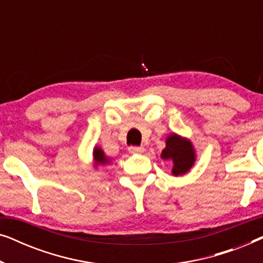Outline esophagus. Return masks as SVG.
<instances>
[{"instance_id": "34e87169", "label": "esophagus", "mask_w": 263, "mask_h": 263, "mask_svg": "<svg viewBox=\"0 0 263 263\" xmlns=\"http://www.w3.org/2000/svg\"><path fill=\"white\" fill-rule=\"evenodd\" d=\"M145 148L142 146H132L129 147V152L130 153H142Z\"/></svg>"}]
</instances>
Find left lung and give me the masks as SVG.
<instances>
[{"label": "left lung", "mask_w": 263, "mask_h": 263, "mask_svg": "<svg viewBox=\"0 0 263 263\" xmlns=\"http://www.w3.org/2000/svg\"><path fill=\"white\" fill-rule=\"evenodd\" d=\"M161 158L170 159L174 164L172 174L181 176L188 172L193 166L195 161V153L190 141L174 134L166 139V147L161 152Z\"/></svg>", "instance_id": "left-lung-1"}]
</instances>
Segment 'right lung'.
Here are the masks:
<instances>
[{
  "label": "right lung",
  "mask_w": 263,
  "mask_h": 263,
  "mask_svg": "<svg viewBox=\"0 0 263 263\" xmlns=\"http://www.w3.org/2000/svg\"><path fill=\"white\" fill-rule=\"evenodd\" d=\"M93 156H95V160H96L97 164H105V163H107L106 157L104 156V152L100 148H95Z\"/></svg>",
  "instance_id": "right-lung-1"
}]
</instances>
